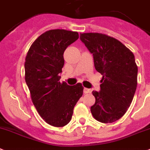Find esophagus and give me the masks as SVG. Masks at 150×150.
<instances>
[{
	"instance_id": "esophagus-1",
	"label": "esophagus",
	"mask_w": 150,
	"mask_h": 150,
	"mask_svg": "<svg viewBox=\"0 0 150 150\" xmlns=\"http://www.w3.org/2000/svg\"><path fill=\"white\" fill-rule=\"evenodd\" d=\"M83 93H85V94H86V93H91V89H87V88H84V89H83Z\"/></svg>"
}]
</instances>
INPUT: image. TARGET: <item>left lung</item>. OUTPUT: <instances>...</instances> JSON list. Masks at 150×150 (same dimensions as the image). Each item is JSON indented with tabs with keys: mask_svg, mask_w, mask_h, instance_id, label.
<instances>
[{
	"mask_svg": "<svg viewBox=\"0 0 150 150\" xmlns=\"http://www.w3.org/2000/svg\"><path fill=\"white\" fill-rule=\"evenodd\" d=\"M80 40L93 54L96 70L102 75L100 92L93 91L96 102L91 113L97 121L112 123L130 107L137 86L138 68L133 52L105 34H80Z\"/></svg>",
	"mask_w": 150,
	"mask_h": 150,
	"instance_id": "left-lung-1",
	"label": "left lung"
}]
</instances>
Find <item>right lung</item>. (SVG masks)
<instances>
[{
    "label": "right lung",
    "instance_id": "1",
    "mask_svg": "<svg viewBox=\"0 0 150 150\" xmlns=\"http://www.w3.org/2000/svg\"><path fill=\"white\" fill-rule=\"evenodd\" d=\"M79 38L77 32L52 29L30 46L25 61V80L32 102L46 123L64 127L71 120L74 108L83 96L80 83L69 86L60 82L64 64V52Z\"/></svg>",
    "mask_w": 150,
    "mask_h": 150
}]
</instances>
